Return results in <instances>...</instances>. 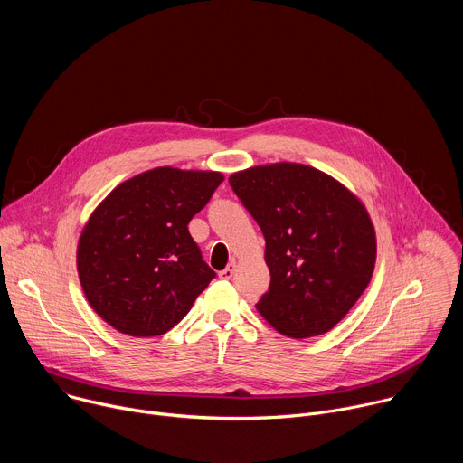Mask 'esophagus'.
<instances>
[{
	"label": "esophagus",
	"mask_w": 463,
	"mask_h": 463,
	"mask_svg": "<svg viewBox=\"0 0 463 463\" xmlns=\"http://www.w3.org/2000/svg\"><path fill=\"white\" fill-rule=\"evenodd\" d=\"M234 269H236V261H231L229 266H227L223 271H220V279L231 280V279H232V275H234Z\"/></svg>",
	"instance_id": "34e87169"
}]
</instances>
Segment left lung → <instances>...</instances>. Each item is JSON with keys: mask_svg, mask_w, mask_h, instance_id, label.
I'll return each mask as SVG.
<instances>
[{"mask_svg": "<svg viewBox=\"0 0 463 463\" xmlns=\"http://www.w3.org/2000/svg\"><path fill=\"white\" fill-rule=\"evenodd\" d=\"M266 238L269 291L256 307L293 339L329 332L359 300L375 263V232L357 197L306 165L254 166L229 177Z\"/></svg>", "mask_w": 463, "mask_h": 463, "instance_id": "8db88e82", "label": "left lung"}]
</instances>
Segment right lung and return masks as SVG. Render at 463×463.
Segmentation results:
<instances>
[{
    "label": "right lung",
    "mask_w": 463,
    "mask_h": 463,
    "mask_svg": "<svg viewBox=\"0 0 463 463\" xmlns=\"http://www.w3.org/2000/svg\"><path fill=\"white\" fill-rule=\"evenodd\" d=\"M223 175L154 168L118 184L91 214L77 266L91 307L120 334H166L216 273L188 232Z\"/></svg>",
    "instance_id": "right-lung-1"
}]
</instances>
